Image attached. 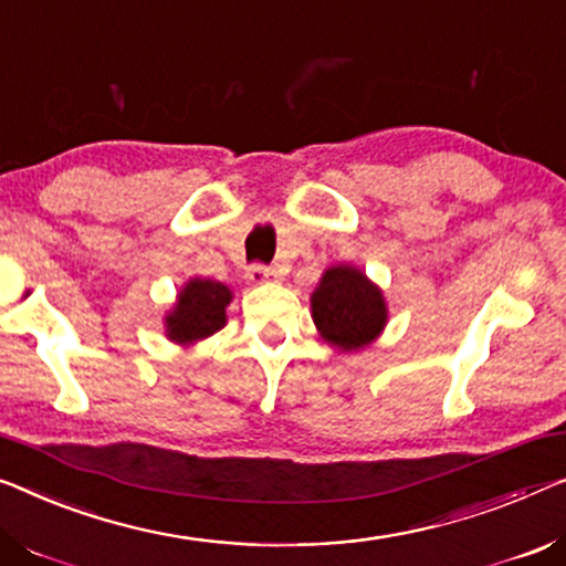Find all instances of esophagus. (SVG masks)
<instances>
[{
  "instance_id": "34e87169",
  "label": "esophagus",
  "mask_w": 566,
  "mask_h": 566,
  "mask_svg": "<svg viewBox=\"0 0 566 566\" xmlns=\"http://www.w3.org/2000/svg\"><path fill=\"white\" fill-rule=\"evenodd\" d=\"M276 274L274 269H266V266H251L249 272H247V280L251 282V284H266V282H272V280H276Z\"/></svg>"
}]
</instances>
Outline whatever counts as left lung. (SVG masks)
<instances>
[{
  "label": "left lung",
  "mask_w": 566,
  "mask_h": 566,
  "mask_svg": "<svg viewBox=\"0 0 566 566\" xmlns=\"http://www.w3.org/2000/svg\"><path fill=\"white\" fill-rule=\"evenodd\" d=\"M312 323L337 353H356L381 337L389 323L384 290L353 264L327 266L310 294Z\"/></svg>",
  "instance_id": "8db88e82"
}]
</instances>
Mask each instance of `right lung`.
Instances as JSON below:
<instances>
[{"mask_svg": "<svg viewBox=\"0 0 566 566\" xmlns=\"http://www.w3.org/2000/svg\"><path fill=\"white\" fill-rule=\"evenodd\" d=\"M231 302V286L206 276H190L177 292L172 307L165 312V337L180 348L206 340L229 323L226 307Z\"/></svg>", "mask_w": 566, "mask_h": 566, "instance_id": "add662e5", "label": "right lung"}]
</instances>
